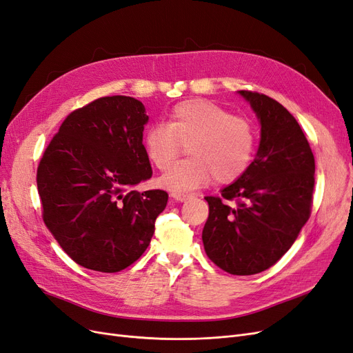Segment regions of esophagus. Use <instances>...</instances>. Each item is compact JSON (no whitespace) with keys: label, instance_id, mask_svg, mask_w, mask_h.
I'll return each mask as SVG.
<instances>
[{"label":"esophagus","instance_id":"esophagus-1","mask_svg":"<svg viewBox=\"0 0 353 353\" xmlns=\"http://www.w3.org/2000/svg\"><path fill=\"white\" fill-rule=\"evenodd\" d=\"M172 197L178 201H187L190 200L192 196L191 194H184V192H172Z\"/></svg>","mask_w":353,"mask_h":353}]
</instances>
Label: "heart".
Instances as JSON below:
<instances>
[{"instance_id":"b5f03b06","label":"heart","mask_w":353,"mask_h":353,"mask_svg":"<svg viewBox=\"0 0 353 353\" xmlns=\"http://www.w3.org/2000/svg\"><path fill=\"white\" fill-rule=\"evenodd\" d=\"M255 127L245 117L203 99L175 105L168 124L150 125L143 134L148 159L165 171L184 152L191 156L161 176L159 184L172 192L199 188L214 178L219 184L238 179L248 169L255 150Z\"/></svg>"}]
</instances>
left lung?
<instances>
[{
	"mask_svg": "<svg viewBox=\"0 0 353 353\" xmlns=\"http://www.w3.org/2000/svg\"><path fill=\"white\" fill-rule=\"evenodd\" d=\"M239 93L260 119V148L244 175L219 197H204L209 217L203 244L219 269L250 276L281 260L307 223L315 162L305 134L286 108L263 93Z\"/></svg>",
	"mask_w": 353,
	"mask_h": 353,
	"instance_id": "left-lung-1",
	"label": "left lung"
}]
</instances>
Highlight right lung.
Returning a JSON list of instances; mask_svg holds the SVG:
<instances>
[{
    "label": "right lung",
    "instance_id": "1",
    "mask_svg": "<svg viewBox=\"0 0 353 353\" xmlns=\"http://www.w3.org/2000/svg\"><path fill=\"white\" fill-rule=\"evenodd\" d=\"M144 111L121 94L84 105L67 115L39 162L43 223L86 269L117 273L137 261L166 208V191L132 188L153 174L143 148Z\"/></svg>",
    "mask_w": 353,
    "mask_h": 353
}]
</instances>
